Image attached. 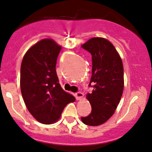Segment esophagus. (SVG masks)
Wrapping results in <instances>:
<instances>
[{
  "label": "esophagus",
  "mask_w": 152,
  "mask_h": 152,
  "mask_svg": "<svg viewBox=\"0 0 152 152\" xmlns=\"http://www.w3.org/2000/svg\"><path fill=\"white\" fill-rule=\"evenodd\" d=\"M75 96H76V99L77 100V101H79V100L83 99V98L84 97V95H83V93L82 92H77L75 94Z\"/></svg>",
  "instance_id": "obj_1"
}]
</instances>
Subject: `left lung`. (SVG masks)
I'll list each match as a JSON object with an SVG mask.
<instances>
[{
  "label": "left lung",
  "mask_w": 152,
  "mask_h": 152,
  "mask_svg": "<svg viewBox=\"0 0 152 152\" xmlns=\"http://www.w3.org/2000/svg\"><path fill=\"white\" fill-rule=\"evenodd\" d=\"M91 53L92 71L89 86L92 92L86 95L91 105L89 115L81 117L86 125H102L115 112L124 88V66L122 59L113 44L102 37H95L81 45Z\"/></svg>",
  "instance_id": "8db88e82"
}]
</instances>
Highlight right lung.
<instances>
[{
    "label": "right lung",
    "instance_id": "right-lung-1",
    "mask_svg": "<svg viewBox=\"0 0 152 152\" xmlns=\"http://www.w3.org/2000/svg\"><path fill=\"white\" fill-rule=\"evenodd\" d=\"M61 48L54 39H42L27 50L22 61V96L29 113L41 124L57 122L66 105L76 100L58 81L56 64Z\"/></svg>",
    "mask_w": 152,
    "mask_h": 152
}]
</instances>
